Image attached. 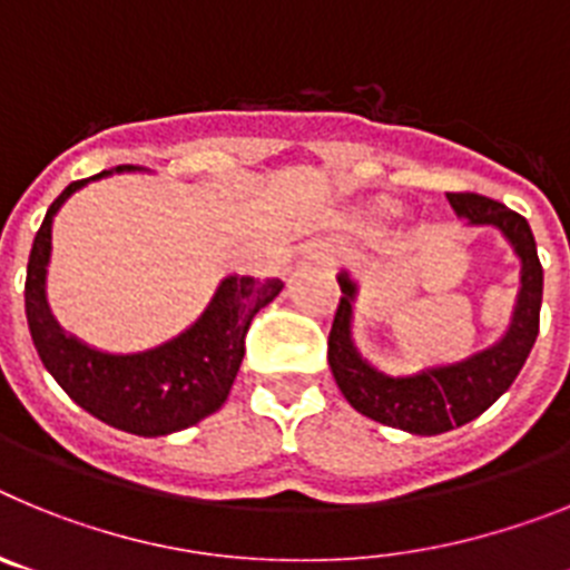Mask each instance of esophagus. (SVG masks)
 <instances>
[{
	"mask_svg": "<svg viewBox=\"0 0 570 570\" xmlns=\"http://www.w3.org/2000/svg\"><path fill=\"white\" fill-rule=\"evenodd\" d=\"M320 259H328V256H325V254H320Z\"/></svg>",
	"mask_w": 570,
	"mask_h": 570,
	"instance_id": "1",
	"label": "esophagus"
}]
</instances>
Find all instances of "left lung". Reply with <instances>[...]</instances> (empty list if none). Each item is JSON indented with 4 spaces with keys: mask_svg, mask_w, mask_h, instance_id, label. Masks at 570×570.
Masks as SVG:
<instances>
[{
    "mask_svg": "<svg viewBox=\"0 0 570 570\" xmlns=\"http://www.w3.org/2000/svg\"><path fill=\"white\" fill-rule=\"evenodd\" d=\"M448 203L460 219L473 228H497L520 256V294L513 305L511 325L493 345L448 365L422 367L416 374L391 376L360 354L351 334L354 299L360 294L347 271L340 279L342 299L328 336L331 374L342 396L367 420L407 434L434 436L476 420L482 411L505 394L525 365L537 334L542 308V265L537 256L531 225L502 203L480 194H448Z\"/></svg>",
    "mask_w": 570,
    "mask_h": 570,
    "instance_id": "1",
    "label": "left lung"
}]
</instances>
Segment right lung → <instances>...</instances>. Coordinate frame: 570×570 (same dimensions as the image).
Segmentation results:
<instances>
[{
    "instance_id": "obj_1",
    "label": "right lung",
    "mask_w": 570,
    "mask_h": 570,
    "mask_svg": "<svg viewBox=\"0 0 570 570\" xmlns=\"http://www.w3.org/2000/svg\"><path fill=\"white\" fill-rule=\"evenodd\" d=\"M122 170L142 168L119 165L90 179H102ZM90 179L70 183L53 199L42 228L37 230L28 276H24V316H28L30 340L37 345L48 374L90 416L136 436L174 434L219 411L228 400L245 356V334L250 320L279 296L282 282H259L254 276L236 274L225 276L208 308L190 328L139 354H108L85 345L53 320L45 296V279H48L53 216Z\"/></svg>"
}]
</instances>
